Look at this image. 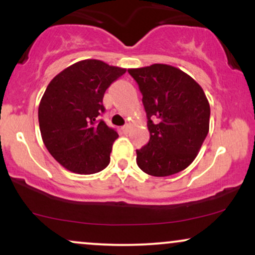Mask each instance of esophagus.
<instances>
[{"instance_id": "obj_1", "label": "esophagus", "mask_w": 255, "mask_h": 255, "mask_svg": "<svg viewBox=\"0 0 255 255\" xmlns=\"http://www.w3.org/2000/svg\"><path fill=\"white\" fill-rule=\"evenodd\" d=\"M122 130H124V133H129V130H130V125H125L124 127H122Z\"/></svg>"}]
</instances>
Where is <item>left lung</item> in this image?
<instances>
[{"label":"left lung","mask_w":255,"mask_h":255,"mask_svg":"<svg viewBox=\"0 0 255 255\" xmlns=\"http://www.w3.org/2000/svg\"><path fill=\"white\" fill-rule=\"evenodd\" d=\"M139 85L150 141L136 150V164L151 176H170L192 164L210 128L204 90L187 73L154 63L128 69Z\"/></svg>","instance_id":"left-lung-1"}]
</instances>
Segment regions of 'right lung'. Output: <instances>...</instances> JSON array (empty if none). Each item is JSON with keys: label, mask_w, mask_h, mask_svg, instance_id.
Returning a JSON list of instances; mask_svg holds the SVG:
<instances>
[{"label": "right lung", "mask_w": 255, "mask_h": 255, "mask_svg": "<svg viewBox=\"0 0 255 255\" xmlns=\"http://www.w3.org/2000/svg\"><path fill=\"white\" fill-rule=\"evenodd\" d=\"M126 71L89 58L67 67L46 87L38 108L40 134L67 170L90 175L109 165L119 134L99 115L105 110V91Z\"/></svg>", "instance_id": "add662e5"}]
</instances>
